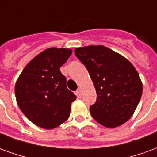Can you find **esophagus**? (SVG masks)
<instances>
[{"mask_svg":"<svg viewBox=\"0 0 157 157\" xmlns=\"http://www.w3.org/2000/svg\"><path fill=\"white\" fill-rule=\"evenodd\" d=\"M75 94H76V96H77V97H79V98H80V97H81V95H82V88H80V87H79V88L77 89V91L75 92Z\"/></svg>","mask_w":157,"mask_h":157,"instance_id":"1","label":"esophagus"}]
</instances>
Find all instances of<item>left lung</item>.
Masks as SVG:
<instances>
[{
    "instance_id": "8db88e82",
    "label": "left lung",
    "mask_w": 157,
    "mask_h": 157,
    "mask_svg": "<svg viewBox=\"0 0 157 157\" xmlns=\"http://www.w3.org/2000/svg\"><path fill=\"white\" fill-rule=\"evenodd\" d=\"M74 51L87 69L97 92V101L90 107L92 118L107 128H116L128 121L143 91L135 66L102 45L76 48Z\"/></svg>"
}]
</instances>
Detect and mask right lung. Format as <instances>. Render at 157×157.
<instances>
[{
  "label": "right lung",
  "instance_id": "right-lung-1",
  "mask_svg": "<svg viewBox=\"0 0 157 157\" xmlns=\"http://www.w3.org/2000/svg\"><path fill=\"white\" fill-rule=\"evenodd\" d=\"M70 48H49L22 70L15 85L19 109L34 124L52 129L68 119L76 96L66 87L59 68L71 55Z\"/></svg>",
  "mask_w": 157,
  "mask_h": 157
}]
</instances>
